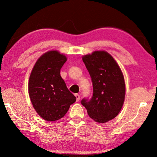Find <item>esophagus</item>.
I'll list each match as a JSON object with an SVG mask.
<instances>
[{
	"label": "esophagus",
	"mask_w": 157,
	"mask_h": 157,
	"mask_svg": "<svg viewBox=\"0 0 157 157\" xmlns=\"http://www.w3.org/2000/svg\"><path fill=\"white\" fill-rule=\"evenodd\" d=\"M75 98H76L77 102H78V101L79 100V99H80V96H79V95L78 94H75Z\"/></svg>",
	"instance_id": "esophagus-1"
}]
</instances>
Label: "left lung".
I'll use <instances>...</instances> for the list:
<instances>
[{"mask_svg": "<svg viewBox=\"0 0 157 157\" xmlns=\"http://www.w3.org/2000/svg\"><path fill=\"white\" fill-rule=\"evenodd\" d=\"M93 84L91 99L84 98L81 104L90 118L97 123L112 120L123 107L125 84L118 63L106 51H95L82 57Z\"/></svg>", "mask_w": 157, "mask_h": 157, "instance_id": "obj_1", "label": "left lung"}]
</instances>
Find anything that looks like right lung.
Returning <instances> with one entry per match:
<instances>
[{"label": "right lung", "mask_w": 157, "mask_h": 157, "mask_svg": "<svg viewBox=\"0 0 157 157\" xmlns=\"http://www.w3.org/2000/svg\"><path fill=\"white\" fill-rule=\"evenodd\" d=\"M67 58L57 50L44 54L36 61L28 83V93L34 109L47 121L65 116L76 98L68 89L60 75Z\"/></svg>", "instance_id": "obj_1"}]
</instances>
